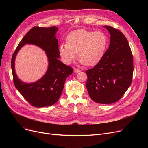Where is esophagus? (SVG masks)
<instances>
[{
	"mask_svg": "<svg viewBox=\"0 0 148 148\" xmlns=\"http://www.w3.org/2000/svg\"><path fill=\"white\" fill-rule=\"evenodd\" d=\"M80 71H81V70H80V69H77V68H75V69H74V73H75V74L79 73Z\"/></svg>",
	"mask_w": 148,
	"mask_h": 148,
	"instance_id": "1",
	"label": "esophagus"
}]
</instances>
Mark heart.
Returning a JSON list of instances; mask_svg holds the SVG:
<instances>
[{
	"mask_svg": "<svg viewBox=\"0 0 148 148\" xmlns=\"http://www.w3.org/2000/svg\"><path fill=\"white\" fill-rule=\"evenodd\" d=\"M67 43H62L59 47L60 55L66 64H70L78 56L82 64L88 66L97 65L104 56L107 38L101 31H89L79 29L72 31L66 38Z\"/></svg>",
	"mask_w": 148,
	"mask_h": 148,
	"instance_id": "1",
	"label": "heart"
}]
</instances>
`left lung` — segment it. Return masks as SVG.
I'll return each instance as SVG.
<instances>
[{
	"mask_svg": "<svg viewBox=\"0 0 148 148\" xmlns=\"http://www.w3.org/2000/svg\"><path fill=\"white\" fill-rule=\"evenodd\" d=\"M110 35V42L103 58L86 71L89 95L99 104L118 101L131 84L133 58L128 42L119 30L104 26Z\"/></svg>",
	"mask_w": 148,
	"mask_h": 148,
	"instance_id": "1",
	"label": "left lung"
}]
</instances>
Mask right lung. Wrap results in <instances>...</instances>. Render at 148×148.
Returning <instances> with one entry per match:
<instances>
[{"mask_svg":"<svg viewBox=\"0 0 148 148\" xmlns=\"http://www.w3.org/2000/svg\"><path fill=\"white\" fill-rule=\"evenodd\" d=\"M58 28L34 27L23 38L14 53L11 68L15 88L27 101L36 107H47L55 104L63 91L67 77L73 69L58 60L60 57L58 40L56 34ZM35 45L45 52L49 65L45 74L33 83H25L18 79L15 73L14 60L16 54L25 44Z\"/></svg>","mask_w":148,"mask_h":148,"instance_id":"right-lung-1","label":"right lung"}]
</instances>
